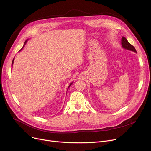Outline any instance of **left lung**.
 <instances>
[{"label": "left lung", "mask_w": 151, "mask_h": 151, "mask_svg": "<svg viewBox=\"0 0 151 151\" xmlns=\"http://www.w3.org/2000/svg\"><path fill=\"white\" fill-rule=\"evenodd\" d=\"M121 45H122V47H123V48H124L125 50H130V51H133L134 52L137 53L135 48H134V47L133 46H132L127 41V40L124 37H122V39H121Z\"/></svg>", "instance_id": "obj_1"}]
</instances>
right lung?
<instances>
[{
    "label": "right lung",
    "instance_id": "right-lung-1",
    "mask_svg": "<svg viewBox=\"0 0 151 151\" xmlns=\"http://www.w3.org/2000/svg\"><path fill=\"white\" fill-rule=\"evenodd\" d=\"M28 40H29V39L26 40V42H25V43H24V46H23V47H22V48H21V49L20 50V51H21V50H22L23 49V47H24V46L26 45V44L27 43V41H28ZM14 59H13V61H12V67H13V62H14ZM73 84V82H72V83H71V84H70V85L68 86V89H67V90L68 89V88H70V86H71V84Z\"/></svg>",
    "mask_w": 151,
    "mask_h": 151
}]
</instances>
